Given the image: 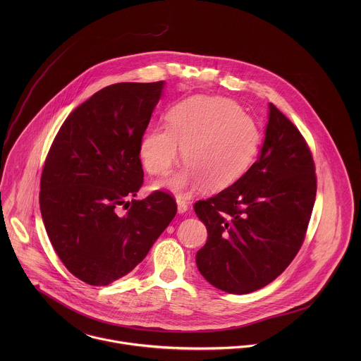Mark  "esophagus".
I'll return each instance as SVG.
<instances>
[{
	"instance_id": "1",
	"label": "esophagus",
	"mask_w": 361,
	"mask_h": 361,
	"mask_svg": "<svg viewBox=\"0 0 361 361\" xmlns=\"http://www.w3.org/2000/svg\"><path fill=\"white\" fill-rule=\"evenodd\" d=\"M176 204H178V212H179V214H183V212H186V211L189 209L188 203H186L185 200H182V199H178V200H176Z\"/></svg>"
}]
</instances>
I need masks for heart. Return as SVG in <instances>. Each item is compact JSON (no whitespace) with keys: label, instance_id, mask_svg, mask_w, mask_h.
<instances>
[{"label":"heart","instance_id":"b5f03b06","mask_svg":"<svg viewBox=\"0 0 361 361\" xmlns=\"http://www.w3.org/2000/svg\"><path fill=\"white\" fill-rule=\"evenodd\" d=\"M166 128L146 133L140 155L146 169L166 176L185 150L186 168L159 185L180 197L199 188L224 190L252 166L261 143L257 122L226 99L193 97L166 112Z\"/></svg>","mask_w":361,"mask_h":361}]
</instances>
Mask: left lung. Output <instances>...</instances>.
Wrapping results in <instances>:
<instances>
[{
	"mask_svg": "<svg viewBox=\"0 0 361 361\" xmlns=\"http://www.w3.org/2000/svg\"><path fill=\"white\" fill-rule=\"evenodd\" d=\"M315 193L309 146L269 103L257 161L232 186L195 204L208 233L196 255L200 274L216 289L233 295L272 282L303 245Z\"/></svg>",
	"mask_w": 361,
	"mask_h": 361,
	"instance_id": "1",
	"label": "left lung"
}]
</instances>
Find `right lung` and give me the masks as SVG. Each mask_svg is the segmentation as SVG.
Instances as JSON below:
<instances>
[{
	"label": "right lung",
	"instance_id": "1",
	"mask_svg": "<svg viewBox=\"0 0 361 361\" xmlns=\"http://www.w3.org/2000/svg\"><path fill=\"white\" fill-rule=\"evenodd\" d=\"M164 85L104 87L65 119L46 158L40 211L47 235L68 271L89 285L129 274L176 215L165 192L133 199L145 176L142 139Z\"/></svg>",
	"mask_w": 361,
	"mask_h": 361
}]
</instances>
